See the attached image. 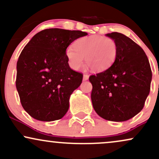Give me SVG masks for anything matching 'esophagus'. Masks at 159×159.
<instances>
[{"mask_svg": "<svg viewBox=\"0 0 159 159\" xmlns=\"http://www.w3.org/2000/svg\"><path fill=\"white\" fill-rule=\"evenodd\" d=\"M88 78H89V75H87V74L84 75V77H83V80H84V81H87V80H88Z\"/></svg>", "mask_w": 159, "mask_h": 159, "instance_id": "obj_1", "label": "esophagus"}]
</instances>
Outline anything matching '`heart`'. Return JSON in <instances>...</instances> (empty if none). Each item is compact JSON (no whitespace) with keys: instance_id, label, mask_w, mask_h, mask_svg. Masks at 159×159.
Segmentation results:
<instances>
[{"instance_id":"obj_1","label":"heart","mask_w":159,"mask_h":159,"mask_svg":"<svg viewBox=\"0 0 159 159\" xmlns=\"http://www.w3.org/2000/svg\"><path fill=\"white\" fill-rule=\"evenodd\" d=\"M118 54V46L114 39L103 36H90L79 38L74 47L66 50L69 65L75 70L79 69L84 63L94 72H102L114 64Z\"/></svg>"}]
</instances>
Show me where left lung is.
I'll list each match as a JSON object with an SVG mask.
<instances>
[{
	"label": "left lung",
	"instance_id": "1",
	"mask_svg": "<svg viewBox=\"0 0 159 159\" xmlns=\"http://www.w3.org/2000/svg\"><path fill=\"white\" fill-rule=\"evenodd\" d=\"M106 36L117 44V57L110 68L90 76L91 100L103 119L126 121L143 109L150 90L152 71L144 51L132 39L117 32Z\"/></svg>",
	"mask_w": 159,
	"mask_h": 159
}]
</instances>
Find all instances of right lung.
Wrapping results in <instances>:
<instances>
[{
    "label": "right lung",
    "mask_w": 159,
    "mask_h": 159,
    "mask_svg": "<svg viewBox=\"0 0 159 159\" xmlns=\"http://www.w3.org/2000/svg\"><path fill=\"white\" fill-rule=\"evenodd\" d=\"M87 35L81 30L49 28L33 36L20 54L16 85L25 111L40 121L60 120L69 109L72 92L83 74L69 67L66 50Z\"/></svg>",
    "instance_id": "add662e5"
}]
</instances>
